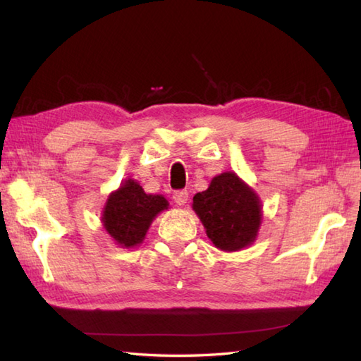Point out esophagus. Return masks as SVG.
<instances>
[{"mask_svg":"<svg viewBox=\"0 0 361 361\" xmlns=\"http://www.w3.org/2000/svg\"><path fill=\"white\" fill-rule=\"evenodd\" d=\"M189 200V194L188 190H176L173 194V202L178 204V206H185Z\"/></svg>","mask_w":361,"mask_h":361,"instance_id":"34e87169","label":"esophagus"}]
</instances>
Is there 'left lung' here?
Listing matches in <instances>:
<instances>
[{
  "label": "left lung",
  "instance_id": "left-lung-1",
  "mask_svg": "<svg viewBox=\"0 0 361 361\" xmlns=\"http://www.w3.org/2000/svg\"><path fill=\"white\" fill-rule=\"evenodd\" d=\"M192 209L214 247L228 252L250 247L262 224V202L235 172L214 176L208 189L194 195Z\"/></svg>",
  "mask_w": 361,
  "mask_h": 361
}]
</instances>
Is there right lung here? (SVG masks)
<instances>
[{
  "instance_id": "right-lung-1",
  "label": "right lung",
  "mask_w": 361,
  "mask_h": 361,
  "mask_svg": "<svg viewBox=\"0 0 361 361\" xmlns=\"http://www.w3.org/2000/svg\"><path fill=\"white\" fill-rule=\"evenodd\" d=\"M169 208L159 194H145L136 180L128 178L109 195L102 211V226L121 248L142 243L152 221Z\"/></svg>"
}]
</instances>
